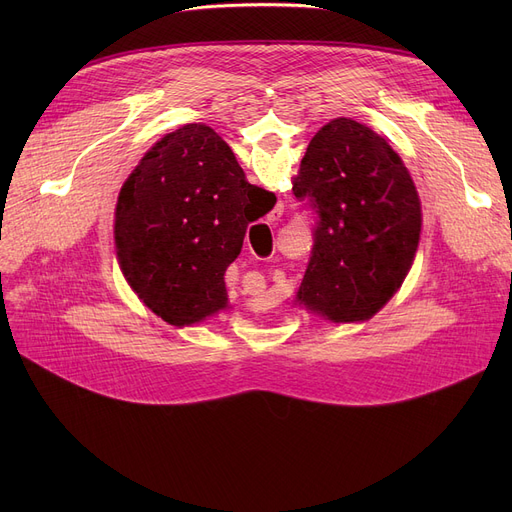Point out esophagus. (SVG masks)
Wrapping results in <instances>:
<instances>
[{
    "label": "esophagus",
    "mask_w": 512,
    "mask_h": 512,
    "mask_svg": "<svg viewBox=\"0 0 512 512\" xmlns=\"http://www.w3.org/2000/svg\"><path fill=\"white\" fill-rule=\"evenodd\" d=\"M282 213H284V203H278V205L270 211V215H267V222H278V220L282 218Z\"/></svg>",
    "instance_id": "34e87169"
}]
</instances>
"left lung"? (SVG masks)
<instances>
[{"label":"left lung","mask_w":512,"mask_h":512,"mask_svg":"<svg viewBox=\"0 0 512 512\" xmlns=\"http://www.w3.org/2000/svg\"><path fill=\"white\" fill-rule=\"evenodd\" d=\"M292 193L315 213L299 305L334 324L373 317L419 247L421 201L402 159L369 126L336 118L315 132Z\"/></svg>","instance_id":"1"}]
</instances>
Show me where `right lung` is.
Here are the masks:
<instances>
[{
  "label": "right lung",
  "mask_w": 512,
  "mask_h": 512,
  "mask_svg": "<svg viewBox=\"0 0 512 512\" xmlns=\"http://www.w3.org/2000/svg\"><path fill=\"white\" fill-rule=\"evenodd\" d=\"M251 186L205 124L166 134L124 182L114 224L120 270L168 324L193 326L228 309L224 274L259 220L249 211Z\"/></svg>",
  "instance_id": "add662e5"
}]
</instances>
